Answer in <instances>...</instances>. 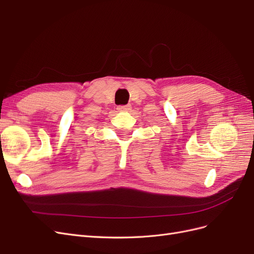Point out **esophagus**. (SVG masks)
<instances>
[{
  "mask_svg": "<svg viewBox=\"0 0 254 254\" xmlns=\"http://www.w3.org/2000/svg\"><path fill=\"white\" fill-rule=\"evenodd\" d=\"M117 109L120 112H127L129 110H131V105H121V106H118Z\"/></svg>",
  "mask_w": 254,
  "mask_h": 254,
  "instance_id": "esophagus-1",
  "label": "esophagus"
}]
</instances>
